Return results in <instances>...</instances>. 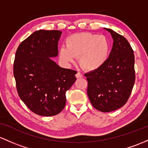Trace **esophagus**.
Segmentation results:
<instances>
[{
    "label": "esophagus",
    "instance_id": "1",
    "mask_svg": "<svg viewBox=\"0 0 148 148\" xmlns=\"http://www.w3.org/2000/svg\"><path fill=\"white\" fill-rule=\"evenodd\" d=\"M75 76H76V77H77V78H82V77H83L82 75L79 72H77V73H76Z\"/></svg>",
    "mask_w": 148,
    "mask_h": 148
}]
</instances>
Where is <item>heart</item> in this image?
I'll use <instances>...</instances> for the list:
<instances>
[{"label":"heart","mask_w":148,"mask_h":148,"mask_svg":"<svg viewBox=\"0 0 148 148\" xmlns=\"http://www.w3.org/2000/svg\"><path fill=\"white\" fill-rule=\"evenodd\" d=\"M110 52V42L106 36L79 33L66 38V46L60 47L59 55L66 64L73 63L79 57V64L83 69L94 71L105 64Z\"/></svg>","instance_id":"obj_1"}]
</instances>
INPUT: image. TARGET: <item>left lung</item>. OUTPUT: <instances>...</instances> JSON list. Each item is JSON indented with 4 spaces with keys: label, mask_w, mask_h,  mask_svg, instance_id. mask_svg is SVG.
<instances>
[{
    "label": "left lung",
    "mask_w": 148,
    "mask_h": 148,
    "mask_svg": "<svg viewBox=\"0 0 148 148\" xmlns=\"http://www.w3.org/2000/svg\"><path fill=\"white\" fill-rule=\"evenodd\" d=\"M113 39L112 50L103 66L84 75L87 95L96 110L108 112L127 103L135 82L134 54L130 44L113 30L104 28Z\"/></svg>",
    "instance_id": "obj_1"
}]
</instances>
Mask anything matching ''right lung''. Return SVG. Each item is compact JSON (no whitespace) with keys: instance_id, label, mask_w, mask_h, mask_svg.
<instances>
[{"instance_id":"add662e5","label":"right lung","mask_w":148,"mask_h":148,"mask_svg":"<svg viewBox=\"0 0 148 148\" xmlns=\"http://www.w3.org/2000/svg\"><path fill=\"white\" fill-rule=\"evenodd\" d=\"M62 32L38 30L21 42L14 62L18 94L25 105L40 116H53L64 108L66 93L75 82V71L61 68L58 56Z\"/></svg>"}]
</instances>
